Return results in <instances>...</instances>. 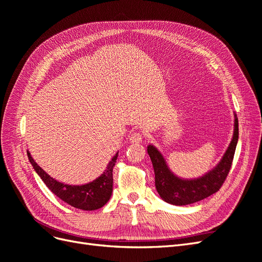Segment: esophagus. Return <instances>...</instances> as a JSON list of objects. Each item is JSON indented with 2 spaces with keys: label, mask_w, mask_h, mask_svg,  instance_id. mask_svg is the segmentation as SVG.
<instances>
[{
  "label": "esophagus",
  "mask_w": 262,
  "mask_h": 262,
  "mask_svg": "<svg viewBox=\"0 0 262 262\" xmlns=\"http://www.w3.org/2000/svg\"><path fill=\"white\" fill-rule=\"evenodd\" d=\"M142 139H143V136H142V133L140 132H134L133 134H131L130 137V141L132 142V143H141L142 142Z\"/></svg>",
  "instance_id": "obj_1"
}]
</instances>
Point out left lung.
<instances>
[{"label": "left lung", "mask_w": 262, "mask_h": 262, "mask_svg": "<svg viewBox=\"0 0 262 262\" xmlns=\"http://www.w3.org/2000/svg\"><path fill=\"white\" fill-rule=\"evenodd\" d=\"M234 116V133L231 143L220 163L202 177L195 179L177 177L169 169L160 150L153 145L147 146V153L155 172V187L164 201L173 205H187L201 201L219 191L231 169L238 141V119L236 115Z\"/></svg>", "instance_id": "1"}]
</instances>
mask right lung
<instances>
[{
  "label": "right lung",
  "mask_w": 262,
  "mask_h": 262,
  "mask_svg": "<svg viewBox=\"0 0 262 262\" xmlns=\"http://www.w3.org/2000/svg\"><path fill=\"white\" fill-rule=\"evenodd\" d=\"M29 162L38 173L45 185L57 195L62 201L72 205L76 209L84 211H94L100 209L109 201L113 193V168L116 164L118 153L109 162L106 170L101 175L89 184L81 186L66 185L63 182L53 179L39 166L27 150Z\"/></svg>",
  "instance_id": "add662e5"
}]
</instances>
